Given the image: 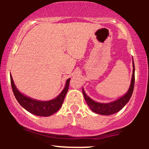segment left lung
<instances>
[{"mask_svg":"<svg viewBox=\"0 0 149 149\" xmlns=\"http://www.w3.org/2000/svg\"><path fill=\"white\" fill-rule=\"evenodd\" d=\"M134 81H135V67H134V63L133 60V74H132L131 85H130L129 90H128L127 93L124 95L123 97H120L119 99L113 102L104 104L98 103L92 100L90 97L87 96L83 89V94L84 95V98L86 101L87 105L89 106V107L90 108L93 112L103 115H113V114H115L121 111L125 107L126 104L129 102L134 91Z\"/></svg>","mask_w":149,"mask_h":149,"instance_id":"1","label":"left lung"}]
</instances>
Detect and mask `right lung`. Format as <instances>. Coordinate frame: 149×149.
Returning a JSON list of instances; mask_svg holds the SVG:
<instances>
[{
    "instance_id": "1",
    "label": "right lung",
    "mask_w": 149,
    "mask_h": 149,
    "mask_svg": "<svg viewBox=\"0 0 149 149\" xmlns=\"http://www.w3.org/2000/svg\"><path fill=\"white\" fill-rule=\"evenodd\" d=\"M10 78H11L13 92L19 104L30 113L37 116H40V117H49V116L56 113L60 109L64 102V97L66 96L67 91L68 90L69 83H70V79H67L64 89L58 97L52 100L43 102L31 99L22 94L16 88L11 75L10 76Z\"/></svg>"
}]
</instances>
